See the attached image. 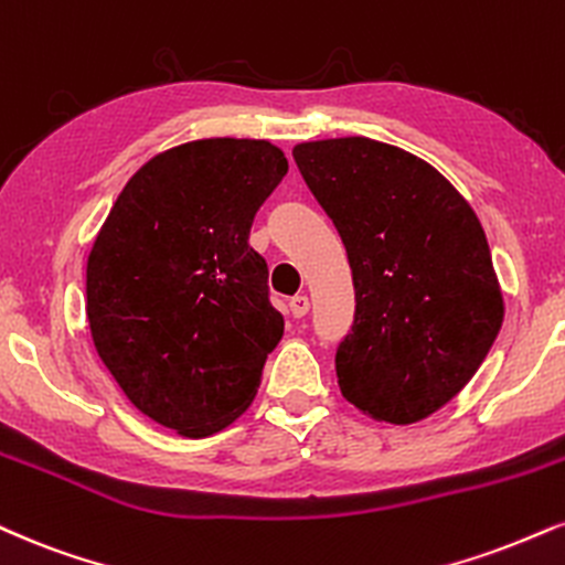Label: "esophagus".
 Instances as JSON below:
<instances>
[{"instance_id":"34e87169","label":"esophagus","mask_w":565,"mask_h":565,"mask_svg":"<svg viewBox=\"0 0 565 565\" xmlns=\"http://www.w3.org/2000/svg\"><path fill=\"white\" fill-rule=\"evenodd\" d=\"M289 310H291V316H295V318L308 316V310H310V300H308V297H305V295L291 297V300H289Z\"/></svg>"}]
</instances>
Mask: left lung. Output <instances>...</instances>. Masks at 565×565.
<instances>
[{"instance_id":"obj_1","label":"left lung","mask_w":565,"mask_h":565,"mask_svg":"<svg viewBox=\"0 0 565 565\" xmlns=\"http://www.w3.org/2000/svg\"><path fill=\"white\" fill-rule=\"evenodd\" d=\"M291 154L352 268L339 390L371 418L416 424L471 382L502 326L484 228L437 168L399 147L344 136Z\"/></svg>"}]
</instances>
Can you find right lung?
I'll use <instances>...</instances> for the list:
<instances>
[{
	"label": "right lung",
	"instance_id": "add662e5",
	"mask_svg": "<svg viewBox=\"0 0 565 565\" xmlns=\"http://www.w3.org/2000/svg\"><path fill=\"white\" fill-rule=\"evenodd\" d=\"M287 171L263 139L168 149L131 175L88 253L102 363L145 416L183 437H210L247 411L284 334L249 228Z\"/></svg>",
	"mask_w": 565,
	"mask_h": 565
}]
</instances>
